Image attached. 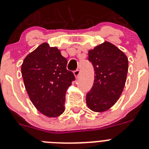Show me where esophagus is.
I'll return each mask as SVG.
<instances>
[{
	"instance_id": "1",
	"label": "esophagus",
	"mask_w": 149,
	"mask_h": 149,
	"mask_svg": "<svg viewBox=\"0 0 149 149\" xmlns=\"http://www.w3.org/2000/svg\"><path fill=\"white\" fill-rule=\"evenodd\" d=\"M74 76H75L76 77H78L79 75H80V70H79V69H77V70L74 71Z\"/></svg>"
}]
</instances>
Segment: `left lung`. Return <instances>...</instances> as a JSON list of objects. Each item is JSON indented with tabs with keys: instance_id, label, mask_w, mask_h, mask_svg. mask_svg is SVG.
<instances>
[{
	"instance_id": "left-lung-1",
	"label": "left lung",
	"mask_w": 149,
	"mask_h": 149,
	"mask_svg": "<svg viewBox=\"0 0 149 149\" xmlns=\"http://www.w3.org/2000/svg\"><path fill=\"white\" fill-rule=\"evenodd\" d=\"M88 61L95 69V80L86 95V104L92 111L102 112L111 108L122 94L129 61L122 51L109 42L88 51Z\"/></svg>"
}]
</instances>
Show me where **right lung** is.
I'll list each match as a JSON object with an SVG mask.
<instances>
[{
  "mask_svg": "<svg viewBox=\"0 0 149 149\" xmlns=\"http://www.w3.org/2000/svg\"><path fill=\"white\" fill-rule=\"evenodd\" d=\"M66 65L67 60L58 48L46 43L29 54L22 64V77L29 97L45 116L56 117L64 111L65 91L75 80Z\"/></svg>",
  "mask_w": 149,
  "mask_h": 149,
  "instance_id": "1",
  "label": "right lung"
}]
</instances>
